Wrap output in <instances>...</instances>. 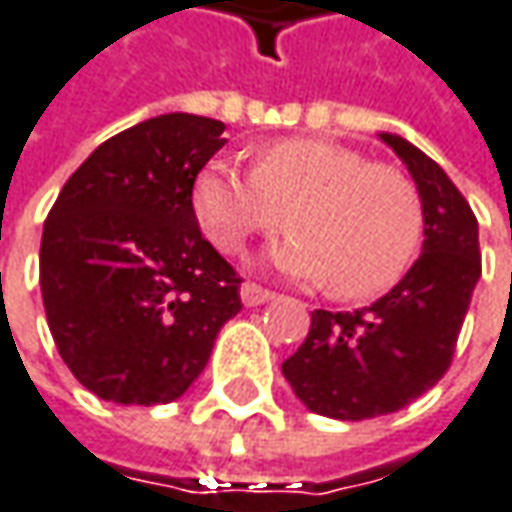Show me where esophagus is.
Listing matches in <instances>:
<instances>
[{"instance_id": "1", "label": "esophagus", "mask_w": 512, "mask_h": 512, "mask_svg": "<svg viewBox=\"0 0 512 512\" xmlns=\"http://www.w3.org/2000/svg\"><path fill=\"white\" fill-rule=\"evenodd\" d=\"M240 298H243L246 306H260V303H269V300L275 298V292L272 289H263L257 283H243L240 286Z\"/></svg>"}]
</instances>
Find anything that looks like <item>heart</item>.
Segmentation results:
<instances>
[{
	"instance_id": "obj_1",
	"label": "heart",
	"mask_w": 512,
	"mask_h": 512,
	"mask_svg": "<svg viewBox=\"0 0 512 512\" xmlns=\"http://www.w3.org/2000/svg\"><path fill=\"white\" fill-rule=\"evenodd\" d=\"M191 203L214 246L232 255L289 226L295 237L269 263L303 283H329L341 300L392 289L424 243V203L410 177L332 140L263 145L255 171L214 160L197 174Z\"/></svg>"
}]
</instances>
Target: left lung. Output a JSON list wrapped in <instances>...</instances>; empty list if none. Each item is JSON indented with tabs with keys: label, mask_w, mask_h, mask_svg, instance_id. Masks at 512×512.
I'll return each mask as SVG.
<instances>
[{
	"label": "left lung",
	"mask_w": 512,
	"mask_h": 512,
	"mask_svg": "<svg viewBox=\"0 0 512 512\" xmlns=\"http://www.w3.org/2000/svg\"><path fill=\"white\" fill-rule=\"evenodd\" d=\"M381 140L407 163L424 203V246L384 298L355 312H312L283 375L318 415L364 421L401 410L453 364L458 332L481 278L478 220L444 168L395 134Z\"/></svg>",
	"instance_id": "8db88e82"
}]
</instances>
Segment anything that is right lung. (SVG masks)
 <instances>
[{"mask_svg":"<svg viewBox=\"0 0 512 512\" xmlns=\"http://www.w3.org/2000/svg\"><path fill=\"white\" fill-rule=\"evenodd\" d=\"M226 125L163 114L125 128L68 177L48 212L39 286L79 384L114 404H168L206 369L240 278L200 234L191 191Z\"/></svg>","mask_w":512,"mask_h":512,"instance_id":"obj_1","label":"right lung"}]
</instances>
